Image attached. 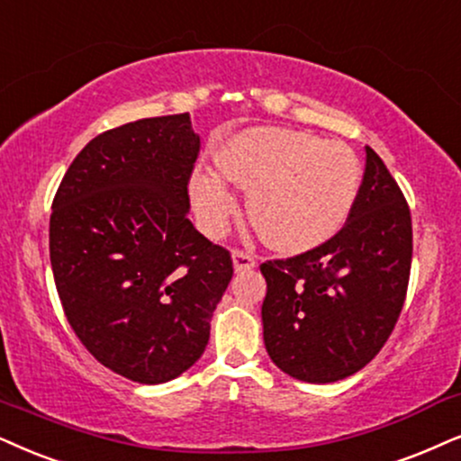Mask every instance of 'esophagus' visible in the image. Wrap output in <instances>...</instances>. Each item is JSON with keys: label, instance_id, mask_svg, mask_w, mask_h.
Here are the masks:
<instances>
[{"label": "esophagus", "instance_id": "34e87169", "mask_svg": "<svg viewBox=\"0 0 461 461\" xmlns=\"http://www.w3.org/2000/svg\"><path fill=\"white\" fill-rule=\"evenodd\" d=\"M231 259H234V267L236 272H247V270H253L255 267V258L247 250L242 249H236L234 253H231Z\"/></svg>", "mask_w": 461, "mask_h": 461}]
</instances>
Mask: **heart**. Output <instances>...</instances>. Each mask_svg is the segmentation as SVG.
Wrapping results in <instances>:
<instances>
[{
	"instance_id": "1",
	"label": "heart",
	"mask_w": 461,
	"mask_h": 461,
	"mask_svg": "<svg viewBox=\"0 0 461 461\" xmlns=\"http://www.w3.org/2000/svg\"><path fill=\"white\" fill-rule=\"evenodd\" d=\"M219 170L249 195V217L259 236L283 253L330 240L345 225L359 191V163L340 142L278 127H255L230 138L217 153ZM197 219L208 234H223L236 211L225 180L208 167L191 176Z\"/></svg>"
}]
</instances>
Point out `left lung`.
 <instances>
[{
  "label": "left lung",
  "instance_id": "obj_1",
  "mask_svg": "<svg viewBox=\"0 0 461 461\" xmlns=\"http://www.w3.org/2000/svg\"><path fill=\"white\" fill-rule=\"evenodd\" d=\"M411 259L409 203L366 147L364 178L342 230L306 253L259 266L270 359L306 383H334L364 368L398 323Z\"/></svg>",
  "mask_w": 461,
  "mask_h": 461
}]
</instances>
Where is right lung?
<instances>
[{
    "instance_id": "add662e5",
    "label": "right lung",
    "mask_w": 461,
    "mask_h": 461,
    "mask_svg": "<svg viewBox=\"0 0 461 461\" xmlns=\"http://www.w3.org/2000/svg\"><path fill=\"white\" fill-rule=\"evenodd\" d=\"M197 153L187 113L133 121L93 138L52 200L63 312L93 357L142 385L202 357L234 274L230 250L187 217Z\"/></svg>"
}]
</instances>
